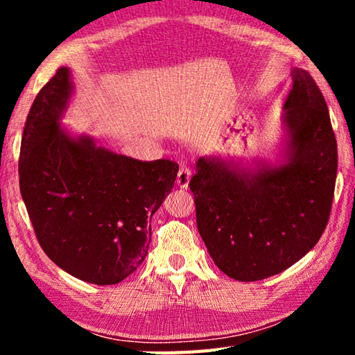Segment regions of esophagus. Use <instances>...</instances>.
<instances>
[{
	"instance_id": "34e87169",
	"label": "esophagus",
	"mask_w": 355,
	"mask_h": 355,
	"mask_svg": "<svg viewBox=\"0 0 355 355\" xmlns=\"http://www.w3.org/2000/svg\"><path fill=\"white\" fill-rule=\"evenodd\" d=\"M189 180H191V171L186 166H182V167H180L178 175H177V184L182 189H188Z\"/></svg>"
}]
</instances>
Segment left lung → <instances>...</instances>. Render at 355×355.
I'll return each instance as SVG.
<instances>
[{
    "label": "left lung",
    "instance_id": "8db88e82",
    "mask_svg": "<svg viewBox=\"0 0 355 355\" xmlns=\"http://www.w3.org/2000/svg\"><path fill=\"white\" fill-rule=\"evenodd\" d=\"M275 163L202 156L189 188L197 228L222 272L239 282L285 271L320 241L332 208L336 139L320 87L293 69Z\"/></svg>",
    "mask_w": 355,
    "mask_h": 355
}]
</instances>
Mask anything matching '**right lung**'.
<instances>
[{"label":"right lung","instance_id":"1","mask_svg":"<svg viewBox=\"0 0 355 355\" xmlns=\"http://www.w3.org/2000/svg\"><path fill=\"white\" fill-rule=\"evenodd\" d=\"M73 83L61 67L29 110L20 147V192L45 254L73 277L116 285L144 261L152 216L175 183L169 159L137 161L62 127Z\"/></svg>","mask_w":355,"mask_h":355}]
</instances>
